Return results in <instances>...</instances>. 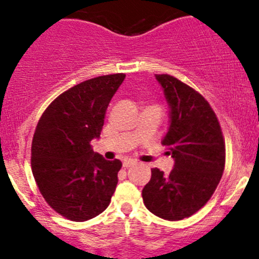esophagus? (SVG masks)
I'll use <instances>...</instances> for the list:
<instances>
[{
	"label": "esophagus",
	"instance_id": "34e87169",
	"mask_svg": "<svg viewBox=\"0 0 259 259\" xmlns=\"http://www.w3.org/2000/svg\"><path fill=\"white\" fill-rule=\"evenodd\" d=\"M133 165H135L134 160H130V159H127V160L122 161V166H124V168H130V166H133Z\"/></svg>",
	"mask_w": 259,
	"mask_h": 259
}]
</instances>
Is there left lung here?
Listing matches in <instances>:
<instances>
[{
	"label": "left lung",
	"instance_id": "1",
	"mask_svg": "<svg viewBox=\"0 0 259 259\" xmlns=\"http://www.w3.org/2000/svg\"><path fill=\"white\" fill-rule=\"evenodd\" d=\"M169 106V127L161 144L174 159L169 174L151 169L143 189L145 207L159 218L193 215L213 195L226 163L221 125L199 93L170 75H155Z\"/></svg>",
	"mask_w": 259,
	"mask_h": 259
}]
</instances>
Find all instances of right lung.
Segmentation results:
<instances>
[{"instance_id": "right-lung-1", "label": "right lung", "mask_w": 259, "mask_h": 259, "mask_svg": "<svg viewBox=\"0 0 259 259\" xmlns=\"http://www.w3.org/2000/svg\"><path fill=\"white\" fill-rule=\"evenodd\" d=\"M124 74L86 80L57 96L38 120L31 166L48 204L65 218L83 222L108 208L121 161L106 160L90 142L100 138L106 109Z\"/></svg>"}]
</instances>
